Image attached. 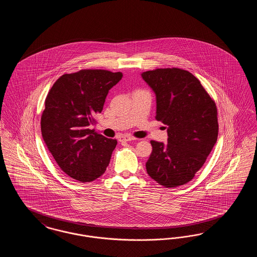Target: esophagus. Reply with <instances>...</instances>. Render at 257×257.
Here are the masks:
<instances>
[{
  "label": "esophagus",
  "instance_id": "34e87169",
  "mask_svg": "<svg viewBox=\"0 0 257 257\" xmlns=\"http://www.w3.org/2000/svg\"><path fill=\"white\" fill-rule=\"evenodd\" d=\"M134 140H136V138L133 136H130V135H124L119 138L120 142H129V141H134Z\"/></svg>",
  "mask_w": 257,
  "mask_h": 257
}]
</instances>
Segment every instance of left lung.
I'll list each match as a JSON object with an SVG mask.
<instances>
[{
    "instance_id": "1",
    "label": "left lung",
    "mask_w": 257,
    "mask_h": 257,
    "mask_svg": "<svg viewBox=\"0 0 257 257\" xmlns=\"http://www.w3.org/2000/svg\"><path fill=\"white\" fill-rule=\"evenodd\" d=\"M157 100L156 120L168 127V144L151 141L148 175L174 188L190 182L217 142L219 124L215 101L187 70L157 68L142 74Z\"/></svg>"
}]
</instances>
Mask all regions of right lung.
Segmentation results:
<instances>
[{"instance_id": "right-lung-1", "label": "right lung", "mask_w": 257, "mask_h": 257, "mask_svg": "<svg viewBox=\"0 0 257 257\" xmlns=\"http://www.w3.org/2000/svg\"><path fill=\"white\" fill-rule=\"evenodd\" d=\"M121 78V72L103 69L63 74L45 99L40 121L43 140L61 171L82 183L105 172L117 145L88 126L95 122L109 90Z\"/></svg>"}]
</instances>
